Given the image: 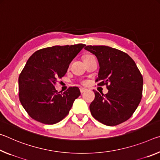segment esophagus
<instances>
[{
  "label": "esophagus",
  "mask_w": 160,
  "mask_h": 160,
  "mask_svg": "<svg viewBox=\"0 0 160 160\" xmlns=\"http://www.w3.org/2000/svg\"><path fill=\"white\" fill-rule=\"evenodd\" d=\"M86 91V88H80V91H81V93H83V92H85Z\"/></svg>",
  "instance_id": "34e87169"
}]
</instances>
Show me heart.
<instances>
[{
	"mask_svg": "<svg viewBox=\"0 0 160 160\" xmlns=\"http://www.w3.org/2000/svg\"><path fill=\"white\" fill-rule=\"evenodd\" d=\"M92 57V55H86V56L84 57V59L88 58V57Z\"/></svg>",
	"mask_w": 160,
	"mask_h": 160,
	"instance_id": "obj_1",
	"label": "heart"
}]
</instances>
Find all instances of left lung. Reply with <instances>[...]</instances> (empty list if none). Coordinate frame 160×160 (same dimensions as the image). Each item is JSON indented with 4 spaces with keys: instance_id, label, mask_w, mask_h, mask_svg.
<instances>
[{
    "instance_id": "8db88e82",
    "label": "left lung",
    "mask_w": 160,
    "mask_h": 160,
    "mask_svg": "<svg viewBox=\"0 0 160 160\" xmlns=\"http://www.w3.org/2000/svg\"><path fill=\"white\" fill-rule=\"evenodd\" d=\"M99 64V86L107 85L108 93H95L91 113L102 123L113 126L132 116L142 98L143 78L135 62L128 54L108 46H86Z\"/></svg>"
}]
</instances>
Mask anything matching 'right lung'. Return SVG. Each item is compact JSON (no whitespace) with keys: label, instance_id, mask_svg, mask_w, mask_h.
I'll return each mask as SVG.
<instances>
[{"label":"right lung","instance_id":"1","mask_svg":"<svg viewBox=\"0 0 160 160\" xmlns=\"http://www.w3.org/2000/svg\"><path fill=\"white\" fill-rule=\"evenodd\" d=\"M85 46L50 47L35 52L28 59L20 74L18 86L20 103L32 119L52 125L69 113L75 99L80 96L79 88L74 86L60 93L54 86Z\"/></svg>","mask_w":160,"mask_h":160}]
</instances>
